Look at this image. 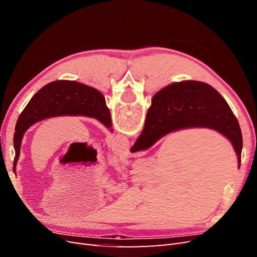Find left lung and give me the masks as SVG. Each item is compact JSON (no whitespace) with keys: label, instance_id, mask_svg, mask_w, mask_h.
Instances as JSON below:
<instances>
[{"label":"left lung","instance_id":"1","mask_svg":"<svg viewBox=\"0 0 257 257\" xmlns=\"http://www.w3.org/2000/svg\"><path fill=\"white\" fill-rule=\"evenodd\" d=\"M57 115H84L95 118L108 128L111 127V116L102 93L88 85L67 80L46 84L31 98L20 113L14 134L16 158L14 173L19 159L23 134L34 123Z\"/></svg>","mask_w":257,"mask_h":257}]
</instances>
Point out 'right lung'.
I'll return each mask as SVG.
<instances>
[{"instance_id": "add662e5", "label": "right lung", "mask_w": 257, "mask_h": 257, "mask_svg": "<svg viewBox=\"0 0 257 257\" xmlns=\"http://www.w3.org/2000/svg\"><path fill=\"white\" fill-rule=\"evenodd\" d=\"M188 127H209L227 137L240 166L242 135L238 120L220 93L199 81L170 84L153 96L143 133L131 152L146 150L170 132Z\"/></svg>"}]
</instances>
